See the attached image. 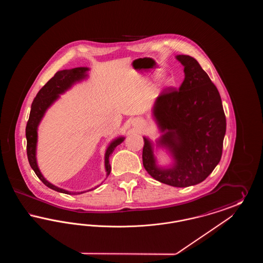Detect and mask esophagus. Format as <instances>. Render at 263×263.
Returning a JSON list of instances; mask_svg holds the SVG:
<instances>
[{
	"mask_svg": "<svg viewBox=\"0 0 263 263\" xmlns=\"http://www.w3.org/2000/svg\"><path fill=\"white\" fill-rule=\"evenodd\" d=\"M132 125L135 126V127H140V126L143 125V121L140 118H134L132 120Z\"/></svg>",
	"mask_w": 263,
	"mask_h": 263,
	"instance_id": "obj_1",
	"label": "esophagus"
}]
</instances>
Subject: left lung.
<instances>
[{"mask_svg":"<svg viewBox=\"0 0 263 263\" xmlns=\"http://www.w3.org/2000/svg\"><path fill=\"white\" fill-rule=\"evenodd\" d=\"M184 67V80L176 90L167 88L156 99L152 116L161 136L156 149L172 159L160 165L155 144L144 136L143 164L156 180L175 187L202 182L222 157L226 116L220 93L199 63L188 55H177Z\"/></svg>","mask_w":263,"mask_h":263,"instance_id":"obj_1","label":"left lung"}]
</instances>
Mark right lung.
<instances>
[{"instance_id": "obj_1", "label": "right lung", "mask_w": 263, "mask_h": 263, "mask_svg": "<svg viewBox=\"0 0 263 263\" xmlns=\"http://www.w3.org/2000/svg\"><path fill=\"white\" fill-rule=\"evenodd\" d=\"M88 67H78L69 70H62L58 71L53 78L47 82V84L38 91L35 99L31 104V109L29 118L25 128V136H26V152H27V159L31 168L34 171L35 175L38 178L47 186L55 191L65 193V194H82L85 192H88L90 190H93L97 187L88 189L87 191H80V192H72L68 191L66 189L58 187L49 182L43 175L41 174L39 167H38L37 159H36V148H37L38 126L40 124L42 118L44 117L45 113L48 110L51 105L60 99V95L65 93L67 90H69L74 85L81 83L88 78ZM125 137L118 136L114 138L112 141L107 146L105 154H104V168L106 173V177L110 174L111 166L109 163V157L111 156L113 151L115 148L120 145Z\"/></svg>"}]
</instances>
